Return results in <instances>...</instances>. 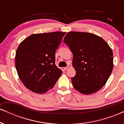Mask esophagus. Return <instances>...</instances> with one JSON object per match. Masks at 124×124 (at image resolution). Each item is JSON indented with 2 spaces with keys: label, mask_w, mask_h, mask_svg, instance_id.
<instances>
[{
  "label": "esophagus",
  "mask_w": 124,
  "mask_h": 124,
  "mask_svg": "<svg viewBox=\"0 0 124 124\" xmlns=\"http://www.w3.org/2000/svg\"><path fill=\"white\" fill-rule=\"evenodd\" d=\"M69 68H70V67H69V66H66V67H65V68H63V69H65V70H68V69H69Z\"/></svg>",
  "instance_id": "1"
}]
</instances>
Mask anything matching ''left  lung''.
I'll return each mask as SVG.
<instances>
[{
	"label": "left lung",
	"mask_w": 124,
	"mask_h": 124,
	"mask_svg": "<svg viewBox=\"0 0 124 124\" xmlns=\"http://www.w3.org/2000/svg\"><path fill=\"white\" fill-rule=\"evenodd\" d=\"M63 41L73 53L76 75L72 78L76 90L84 94L99 91L113 69L111 48L100 37L89 32H68Z\"/></svg>",
	"instance_id": "8db88e82"
}]
</instances>
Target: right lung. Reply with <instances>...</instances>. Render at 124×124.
<instances>
[{
	"label": "right lung",
	"mask_w": 124,
	"mask_h": 124,
	"mask_svg": "<svg viewBox=\"0 0 124 124\" xmlns=\"http://www.w3.org/2000/svg\"><path fill=\"white\" fill-rule=\"evenodd\" d=\"M65 32L30 35L20 44L15 65L18 77L27 89L44 93L55 86L62 71L55 65V52Z\"/></svg>",
	"instance_id": "add662e5"
}]
</instances>
